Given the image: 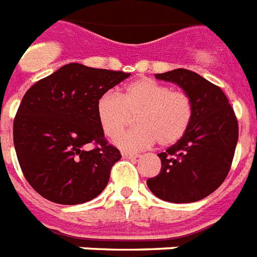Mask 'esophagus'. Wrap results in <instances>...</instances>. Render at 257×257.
Masks as SVG:
<instances>
[{
    "instance_id": "obj_1",
    "label": "esophagus",
    "mask_w": 257,
    "mask_h": 257,
    "mask_svg": "<svg viewBox=\"0 0 257 257\" xmlns=\"http://www.w3.org/2000/svg\"><path fill=\"white\" fill-rule=\"evenodd\" d=\"M121 155H122V158H125V159H135V158H138L136 154L129 153V151H121Z\"/></svg>"
}]
</instances>
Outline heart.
<instances>
[{
	"label": "heart",
	"mask_w": 257,
	"mask_h": 257,
	"mask_svg": "<svg viewBox=\"0 0 257 257\" xmlns=\"http://www.w3.org/2000/svg\"><path fill=\"white\" fill-rule=\"evenodd\" d=\"M96 113L104 135L117 139L136 119L138 128L117 140L126 150H144L157 142L161 147L178 143L195 115L192 96L184 90H173L169 84L153 79H142L129 84L115 96L102 95Z\"/></svg>",
	"instance_id": "1"
}]
</instances>
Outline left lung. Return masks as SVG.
<instances>
[{
  "instance_id": "1",
  "label": "left lung",
  "mask_w": 257,
  "mask_h": 257,
  "mask_svg": "<svg viewBox=\"0 0 257 257\" xmlns=\"http://www.w3.org/2000/svg\"><path fill=\"white\" fill-rule=\"evenodd\" d=\"M191 95L195 115L187 135L158 154L162 167L148 178L150 191L170 203H192L216 191L229 174L238 140V121L219 87L188 69L157 73Z\"/></svg>"
}]
</instances>
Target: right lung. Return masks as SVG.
Masks as SVG:
<instances>
[{"instance_id": "1", "label": "right lung", "mask_w": 257, "mask_h": 257, "mask_svg": "<svg viewBox=\"0 0 257 257\" xmlns=\"http://www.w3.org/2000/svg\"><path fill=\"white\" fill-rule=\"evenodd\" d=\"M131 73L68 64L23 96L13 121V143L28 184L47 200L81 204L103 191L121 159L104 139L96 104ZM92 145L93 148H85Z\"/></svg>"}]
</instances>
